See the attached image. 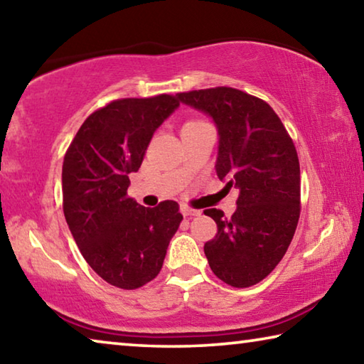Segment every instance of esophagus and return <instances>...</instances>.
Here are the masks:
<instances>
[{
	"instance_id": "1",
	"label": "esophagus",
	"mask_w": 364,
	"mask_h": 364,
	"mask_svg": "<svg viewBox=\"0 0 364 364\" xmlns=\"http://www.w3.org/2000/svg\"><path fill=\"white\" fill-rule=\"evenodd\" d=\"M181 213L184 217H199L200 210H196V208H191L188 205H181Z\"/></svg>"
}]
</instances>
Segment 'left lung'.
Instances as JSON below:
<instances>
[{"mask_svg": "<svg viewBox=\"0 0 364 364\" xmlns=\"http://www.w3.org/2000/svg\"><path fill=\"white\" fill-rule=\"evenodd\" d=\"M204 110L220 134L217 176L239 189L231 217L207 208L217 234L204 252L217 278L250 287L276 268L300 217V164L294 141L269 104L230 86L178 93Z\"/></svg>", "mask_w": 364, "mask_h": 364, "instance_id": "1", "label": "left lung"}]
</instances>
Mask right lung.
Wrapping results in <instances>:
<instances>
[{"instance_id": "1", "label": "right lung", "mask_w": 364, "mask_h": 364, "mask_svg": "<svg viewBox=\"0 0 364 364\" xmlns=\"http://www.w3.org/2000/svg\"><path fill=\"white\" fill-rule=\"evenodd\" d=\"M180 106L173 95L123 97L95 110L63 164V208L86 263L115 287L133 291L162 269L183 215L175 200L147 208L127 194L152 134Z\"/></svg>"}]
</instances>
